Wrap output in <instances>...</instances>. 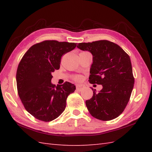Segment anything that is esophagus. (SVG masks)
<instances>
[{
    "instance_id": "esophagus-1",
    "label": "esophagus",
    "mask_w": 152,
    "mask_h": 152,
    "mask_svg": "<svg viewBox=\"0 0 152 152\" xmlns=\"http://www.w3.org/2000/svg\"><path fill=\"white\" fill-rule=\"evenodd\" d=\"M76 89L78 90V91H81L82 90L85 88V86L83 85H76Z\"/></svg>"
}]
</instances>
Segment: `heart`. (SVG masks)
Segmentation results:
<instances>
[{"label": "heart", "mask_w": 152, "mask_h": 152, "mask_svg": "<svg viewBox=\"0 0 152 152\" xmlns=\"http://www.w3.org/2000/svg\"><path fill=\"white\" fill-rule=\"evenodd\" d=\"M73 78L74 80H75V81H80V80H82V77L80 76H74Z\"/></svg>", "instance_id": "b5f03b06"}]
</instances>
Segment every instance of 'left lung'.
<instances>
[{
  "instance_id": "1",
  "label": "left lung",
  "mask_w": 152,
  "mask_h": 152,
  "mask_svg": "<svg viewBox=\"0 0 152 152\" xmlns=\"http://www.w3.org/2000/svg\"><path fill=\"white\" fill-rule=\"evenodd\" d=\"M77 48L93 55L90 83L102 85L86 104L93 117L102 121L114 119L124 112L133 91L134 78L130 57L112 42L102 40L79 43Z\"/></svg>"
}]
</instances>
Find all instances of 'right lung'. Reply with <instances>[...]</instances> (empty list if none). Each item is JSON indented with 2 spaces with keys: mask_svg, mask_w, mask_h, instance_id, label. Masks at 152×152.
I'll list each match as a JSON object with an SVG mask.
<instances>
[{
  "mask_svg": "<svg viewBox=\"0 0 152 152\" xmlns=\"http://www.w3.org/2000/svg\"><path fill=\"white\" fill-rule=\"evenodd\" d=\"M76 46L74 42L44 40L32 46L22 57L16 73L18 93L25 108L35 118L51 121L65 109L68 96L76 87L68 82L52 84L51 73L59 69L61 57Z\"/></svg>",
  "mask_w": 152,
  "mask_h": 152,
  "instance_id": "right-lung-1",
  "label": "right lung"
}]
</instances>
